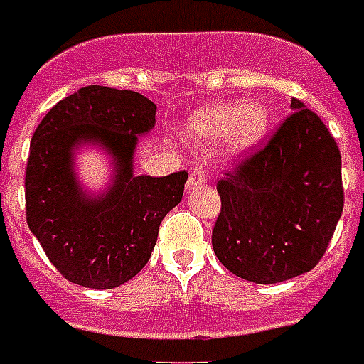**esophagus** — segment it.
I'll return each mask as SVG.
<instances>
[{
  "mask_svg": "<svg viewBox=\"0 0 364 364\" xmlns=\"http://www.w3.org/2000/svg\"><path fill=\"white\" fill-rule=\"evenodd\" d=\"M205 180H208L205 170H203L202 166H196L194 170H190V176H188V190H194V188L202 186V184H205Z\"/></svg>",
  "mask_w": 364,
  "mask_h": 364,
  "instance_id": "obj_1",
  "label": "esophagus"
}]
</instances>
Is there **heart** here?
I'll use <instances>...</instances> for the list:
<instances>
[{"label": "heart", "instance_id": "b5f03b06", "mask_svg": "<svg viewBox=\"0 0 364 364\" xmlns=\"http://www.w3.org/2000/svg\"><path fill=\"white\" fill-rule=\"evenodd\" d=\"M270 113L262 104H205L188 119L186 139L194 146H218L229 139L231 151L247 153L267 136Z\"/></svg>", "mask_w": 364, "mask_h": 364}]
</instances>
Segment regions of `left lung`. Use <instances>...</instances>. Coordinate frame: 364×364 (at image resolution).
<instances>
[{
	"label": "left lung",
	"mask_w": 364,
	"mask_h": 364,
	"mask_svg": "<svg viewBox=\"0 0 364 364\" xmlns=\"http://www.w3.org/2000/svg\"><path fill=\"white\" fill-rule=\"evenodd\" d=\"M264 149L218 182L211 245L235 277L277 284L310 272L343 211L341 153L300 100Z\"/></svg>",
	"instance_id": "obj_1"
}]
</instances>
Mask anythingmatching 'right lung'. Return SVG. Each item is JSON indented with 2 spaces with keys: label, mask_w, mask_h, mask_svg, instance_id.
I'll return each instance as SVG.
<instances>
[{
  "label": "right lung",
  "mask_w": 364,
  "mask_h": 364,
  "mask_svg": "<svg viewBox=\"0 0 364 364\" xmlns=\"http://www.w3.org/2000/svg\"><path fill=\"white\" fill-rule=\"evenodd\" d=\"M156 105L131 90L80 87L46 113L33 133L25 172L27 225L48 260L74 284L109 290L145 267L164 215L176 208L188 172L135 176L139 136L154 127ZM104 146L112 184L90 196L75 174V151Z\"/></svg>",
  "instance_id": "add662e5"
}]
</instances>
